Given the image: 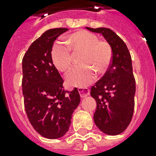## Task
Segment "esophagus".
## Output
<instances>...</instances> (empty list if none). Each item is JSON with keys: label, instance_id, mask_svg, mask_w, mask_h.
Masks as SVG:
<instances>
[{"label": "esophagus", "instance_id": "1", "mask_svg": "<svg viewBox=\"0 0 156 156\" xmlns=\"http://www.w3.org/2000/svg\"><path fill=\"white\" fill-rule=\"evenodd\" d=\"M78 91H79V94H80L82 98L87 97L90 94V90L87 87H79L78 88Z\"/></svg>", "mask_w": 156, "mask_h": 156}]
</instances>
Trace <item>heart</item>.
I'll return each instance as SVG.
<instances>
[{"mask_svg":"<svg viewBox=\"0 0 156 156\" xmlns=\"http://www.w3.org/2000/svg\"><path fill=\"white\" fill-rule=\"evenodd\" d=\"M67 48L55 44L51 52L53 65L61 72L66 73L72 67L73 55L82 56L79 60L83 66L73 69L66 76V82L72 87H84L94 81L95 71L103 73L109 68L112 59V49L106 40H98V36L87 30H79L71 34L66 40Z\"/></svg>","mask_w":156,"mask_h":156,"instance_id":"obj_1","label":"heart"}]
</instances>
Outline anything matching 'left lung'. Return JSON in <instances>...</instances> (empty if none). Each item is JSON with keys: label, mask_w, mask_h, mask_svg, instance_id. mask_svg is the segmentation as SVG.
<instances>
[{"label": "left lung", "mask_w": 156, "mask_h": 156, "mask_svg": "<svg viewBox=\"0 0 156 156\" xmlns=\"http://www.w3.org/2000/svg\"><path fill=\"white\" fill-rule=\"evenodd\" d=\"M101 33L112 49L111 65L104 75L90 88V95L97 103L94 121L100 130L117 135L130 123L134 110L135 78L132 60L123 40L109 28L87 27Z\"/></svg>", "instance_id": "left-lung-1"}]
</instances>
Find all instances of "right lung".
Returning <instances> with one entry per match:
<instances>
[{
  "instance_id": "obj_1",
  "label": "right lung",
  "mask_w": 156,
  "mask_h": 156,
  "mask_svg": "<svg viewBox=\"0 0 156 156\" xmlns=\"http://www.w3.org/2000/svg\"><path fill=\"white\" fill-rule=\"evenodd\" d=\"M67 30H46L30 44L23 58L22 87L26 112L35 131L49 139L67 133L72 114L81 100L77 88H64V80L51 57L54 41Z\"/></svg>"
}]
</instances>
